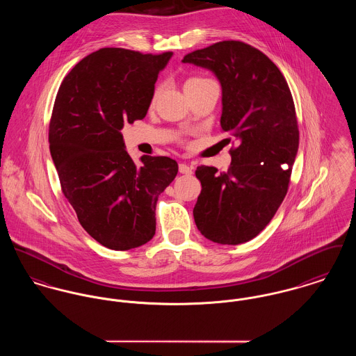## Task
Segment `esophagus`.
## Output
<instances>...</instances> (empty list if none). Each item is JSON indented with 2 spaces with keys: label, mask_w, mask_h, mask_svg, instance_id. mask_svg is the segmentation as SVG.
I'll return each instance as SVG.
<instances>
[{
  "label": "esophagus",
  "mask_w": 356,
  "mask_h": 356,
  "mask_svg": "<svg viewBox=\"0 0 356 356\" xmlns=\"http://www.w3.org/2000/svg\"><path fill=\"white\" fill-rule=\"evenodd\" d=\"M179 172L185 174V175H191V174H193V167L186 163H179Z\"/></svg>",
  "instance_id": "34e87169"
}]
</instances>
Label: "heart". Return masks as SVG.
<instances>
[{
	"label": "heart",
	"mask_w": 356,
	"mask_h": 356,
	"mask_svg": "<svg viewBox=\"0 0 356 356\" xmlns=\"http://www.w3.org/2000/svg\"><path fill=\"white\" fill-rule=\"evenodd\" d=\"M207 83H213V80L209 79V77H205V76H191V77H188L186 81H185V90L192 88V87H197V86H202V84H207ZM161 91H162V86H158L156 90H155V92H154L152 102L156 100V97L161 94Z\"/></svg>",
	"instance_id": "obj_1"
}]
</instances>
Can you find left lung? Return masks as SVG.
<instances>
[{"mask_svg":"<svg viewBox=\"0 0 356 356\" xmlns=\"http://www.w3.org/2000/svg\"><path fill=\"white\" fill-rule=\"evenodd\" d=\"M182 63L216 74L223 94L222 130L239 143L229 149L226 172L197 167L202 189L194 205L195 226L212 242L245 243L272 220L289 191L299 145L290 87L262 51L241 40L213 43Z\"/></svg>","mask_w":356,"mask_h":356,"instance_id":"1","label":"left lung"}]
</instances>
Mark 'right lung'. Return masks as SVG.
<instances>
[{"label": "right lung", "mask_w": 356, "mask_h": 356, "mask_svg": "<svg viewBox=\"0 0 356 356\" xmlns=\"http://www.w3.org/2000/svg\"><path fill=\"white\" fill-rule=\"evenodd\" d=\"M172 53L104 47L65 76L50 125V154L61 189L83 228L111 250L152 239L159 194L178 164L167 156L131 161L121 129L147 115L158 74Z\"/></svg>", "instance_id": "right-lung-1"}]
</instances>
